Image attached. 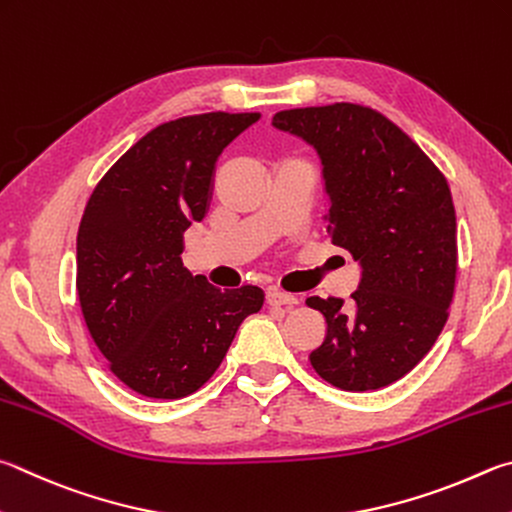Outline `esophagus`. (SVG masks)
I'll return each instance as SVG.
<instances>
[{
  "label": "esophagus",
  "mask_w": 512,
  "mask_h": 512,
  "mask_svg": "<svg viewBox=\"0 0 512 512\" xmlns=\"http://www.w3.org/2000/svg\"><path fill=\"white\" fill-rule=\"evenodd\" d=\"M266 304H271V306H286V309H291V306L297 304V297L291 295V293L277 291V288H271V291L266 293Z\"/></svg>",
  "instance_id": "34e87169"
}]
</instances>
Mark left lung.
<instances>
[{
  "mask_svg": "<svg viewBox=\"0 0 512 512\" xmlns=\"http://www.w3.org/2000/svg\"><path fill=\"white\" fill-rule=\"evenodd\" d=\"M273 125L322 159L331 244L360 262L351 300H306L327 320L315 374L369 392L412 371L443 331L457 282V217L430 156L380 111L336 102L277 111Z\"/></svg>",
  "mask_w": 512,
  "mask_h": 512,
  "instance_id": "obj_1",
  "label": "left lung"
}]
</instances>
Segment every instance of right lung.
<instances>
[{
	"mask_svg": "<svg viewBox=\"0 0 512 512\" xmlns=\"http://www.w3.org/2000/svg\"><path fill=\"white\" fill-rule=\"evenodd\" d=\"M257 120L210 111L154 127L87 201L76 255L82 318L111 374L136 394L197 392L239 324L262 309V288L221 291L181 262L183 232L208 212L219 154Z\"/></svg>",
	"mask_w": 512,
	"mask_h": 512,
	"instance_id": "1",
	"label": "right lung"
}]
</instances>
